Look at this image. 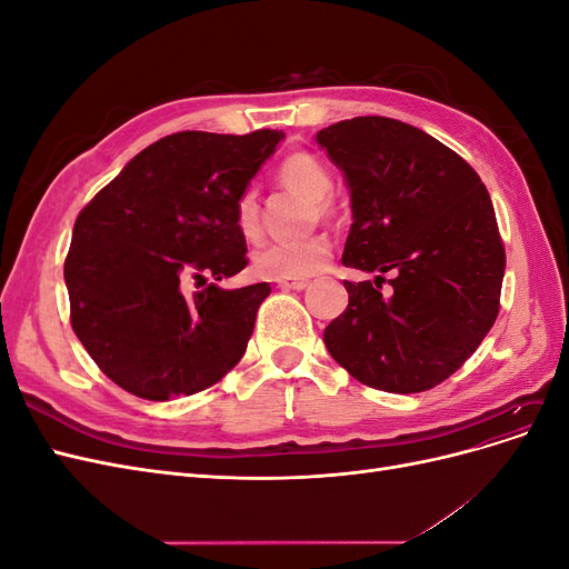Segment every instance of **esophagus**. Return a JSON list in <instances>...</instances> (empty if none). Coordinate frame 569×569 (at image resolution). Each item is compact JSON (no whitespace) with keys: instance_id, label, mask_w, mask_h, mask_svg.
<instances>
[{"instance_id":"34e87169","label":"esophagus","mask_w":569,"mask_h":569,"mask_svg":"<svg viewBox=\"0 0 569 569\" xmlns=\"http://www.w3.org/2000/svg\"><path fill=\"white\" fill-rule=\"evenodd\" d=\"M278 284H280L282 289H297V291H301V289L308 287L306 280H278Z\"/></svg>"}]
</instances>
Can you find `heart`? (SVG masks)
Wrapping results in <instances>:
<instances>
[{"instance_id":"b5f03b06","label":"heart","mask_w":569,"mask_h":569,"mask_svg":"<svg viewBox=\"0 0 569 569\" xmlns=\"http://www.w3.org/2000/svg\"><path fill=\"white\" fill-rule=\"evenodd\" d=\"M278 178L284 187L316 201L322 211L330 209L327 197L332 194L335 187L332 173L311 153H291L280 163ZM234 226L249 242L261 237V203H258L256 189H244L234 201ZM330 239L325 234H313L299 239V242L263 247L253 256V270L266 280H306L330 263Z\"/></svg>"}]
</instances>
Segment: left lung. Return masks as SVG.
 <instances>
[{"label":"left lung","mask_w":569,"mask_h":569,"mask_svg":"<svg viewBox=\"0 0 569 569\" xmlns=\"http://www.w3.org/2000/svg\"><path fill=\"white\" fill-rule=\"evenodd\" d=\"M316 142L351 197L341 263L377 272L375 282H343L349 306L325 327V347L368 387L432 389L498 316L506 251L487 187L456 151L393 118L341 120ZM389 269L395 280L382 296Z\"/></svg>","instance_id":"left-lung-1"}]
</instances>
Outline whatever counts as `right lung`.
<instances>
[{"instance_id":"obj_1","label":"right lung","mask_w":569,"mask_h":569,"mask_svg":"<svg viewBox=\"0 0 569 569\" xmlns=\"http://www.w3.org/2000/svg\"><path fill=\"white\" fill-rule=\"evenodd\" d=\"M282 140L280 130L168 134L80 211L63 266L71 325L120 389L170 401L244 356L270 284L218 282L249 263L234 201ZM209 273L211 286L183 295L187 279Z\"/></svg>"}]
</instances>
